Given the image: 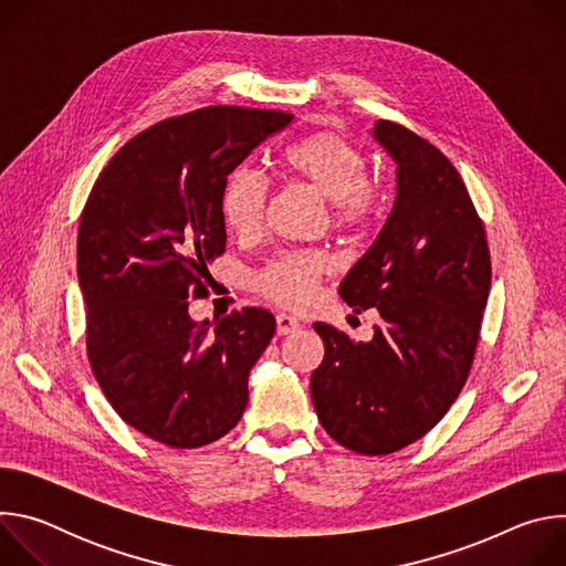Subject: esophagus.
<instances>
[{
  "label": "esophagus",
  "instance_id": "1",
  "mask_svg": "<svg viewBox=\"0 0 566 566\" xmlns=\"http://www.w3.org/2000/svg\"><path fill=\"white\" fill-rule=\"evenodd\" d=\"M275 325H277V336H291V334H295V332L302 329L300 322H297L295 317L286 315V313H280V315L275 317Z\"/></svg>",
  "mask_w": 566,
  "mask_h": 566
}]
</instances>
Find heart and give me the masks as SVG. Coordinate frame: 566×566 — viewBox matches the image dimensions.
Wrapping results in <instances>:
<instances>
[{
	"label": "heart",
	"instance_id": "b5f03b06",
	"mask_svg": "<svg viewBox=\"0 0 566 566\" xmlns=\"http://www.w3.org/2000/svg\"><path fill=\"white\" fill-rule=\"evenodd\" d=\"M277 166L286 181L329 203L327 219L336 230H360L378 212L365 151L336 132H315L295 140L282 151ZM266 201L269 188L258 172L234 170L219 199L226 230L237 239L255 237L264 226ZM327 273L329 262L322 253H293L271 262L255 277V289L280 306L302 308Z\"/></svg>",
	"mask_w": 566,
	"mask_h": 566
}]
</instances>
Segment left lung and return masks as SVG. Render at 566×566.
<instances>
[{"label": "left lung", "mask_w": 566, "mask_h": 566, "mask_svg": "<svg viewBox=\"0 0 566 566\" xmlns=\"http://www.w3.org/2000/svg\"><path fill=\"white\" fill-rule=\"evenodd\" d=\"M371 136L396 164L394 208L340 282L356 313L380 315L369 343L325 322V358L311 374L322 428L347 450L378 457L430 432L459 396L491 291L486 230L450 160L389 120Z\"/></svg>", "instance_id": "left-lung-1"}]
</instances>
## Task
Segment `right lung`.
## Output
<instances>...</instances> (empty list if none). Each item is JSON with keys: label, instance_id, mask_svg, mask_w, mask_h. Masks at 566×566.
Instances as JSON below:
<instances>
[{"label": "right lung", "instance_id": "1", "mask_svg": "<svg viewBox=\"0 0 566 566\" xmlns=\"http://www.w3.org/2000/svg\"><path fill=\"white\" fill-rule=\"evenodd\" d=\"M291 114L203 107L125 143L92 188L77 228L87 354L118 417L170 448L230 432L249 374L275 334L266 308L223 315L212 334L188 313L226 251L219 199L228 175Z\"/></svg>", "mask_w": 566, "mask_h": 566}]
</instances>
